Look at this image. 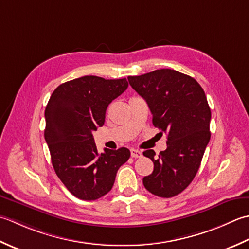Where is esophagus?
Masks as SVG:
<instances>
[{
  "label": "esophagus",
  "mask_w": 249,
  "mask_h": 249,
  "mask_svg": "<svg viewBox=\"0 0 249 249\" xmlns=\"http://www.w3.org/2000/svg\"><path fill=\"white\" fill-rule=\"evenodd\" d=\"M143 156V154H142L141 150H138V149H131V157L132 158H141V157Z\"/></svg>",
  "instance_id": "obj_1"
}]
</instances>
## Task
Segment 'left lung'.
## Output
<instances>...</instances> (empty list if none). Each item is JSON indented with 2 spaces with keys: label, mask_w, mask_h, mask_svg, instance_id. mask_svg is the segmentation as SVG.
I'll return each instance as SVG.
<instances>
[{
  "label": "left lung",
  "mask_w": 249,
  "mask_h": 249,
  "mask_svg": "<svg viewBox=\"0 0 249 249\" xmlns=\"http://www.w3.org/2000/svg\"><path fill=\"white\" fill-rule=\"evenodd\" d=\"M128 79L148 104L154 125L167 136L166 149L158 158L153 149L143 153L154 162L153 173L144 177L143 184L157 196L172 197L194 180L211 139V108L204 90L195 78L170 69Z\"/></svg>",
  "instance_id": "1"
}]
</instances>
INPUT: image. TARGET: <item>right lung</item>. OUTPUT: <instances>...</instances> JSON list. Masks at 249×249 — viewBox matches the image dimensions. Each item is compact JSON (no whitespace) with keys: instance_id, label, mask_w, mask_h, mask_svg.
<instances>
[{"instance_id":"add662e5","label":"right lung","mask_w":249,"mask_h":249,"mask_svg":"<svg viewBox=\"0 0 249 249\" xmlns=\"http://www.w3.org/2000/svg\"><path fill=\"white\" fill-rule=\"evenodd\" d=\"M125 78L83 76L58 86L45 109V140L55 174L80 200L93 201L113 188L130 150L96 149L92 132L102 126L111 101L128 88Z\"/></svg>"}]
</instances>
